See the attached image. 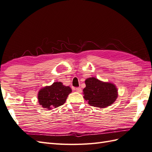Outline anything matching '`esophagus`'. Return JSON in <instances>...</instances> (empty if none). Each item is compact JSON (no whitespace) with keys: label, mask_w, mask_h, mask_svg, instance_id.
I'll return each instance as SVG.
<instances>
[{"label":"esophagus","mask_w":152,"mask_h":152,"mask_svg":"<svg viewBox=\"0 0 152 152\" xmlns=\"http://www.w3.org/2000/svg\"><path fill=\"white\" fill-rule=\"evenodd\" d=\"M75 91L77 92H79V93H81V92H82V90H81V88L80 87H77L75 88Z\"/></svg>","instance_id":"1"}]
</instances>
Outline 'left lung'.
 <instances>
[{"label":"left lung","mask_w":152,"mask_h":152,"mask_svg":"<svg viewBox=\"0 0 152 152\" xmlns=\"http://www.w3.org/2000/svg\"><path fill=\"white\" fill-rule=\"evenodd\" d=\"M83 98L91 106L106 108L114 103L118 96V88L114 83L103 82L96 77L85 80Z\"/></svg>","instance_id":"8db88e82"}]
</instances>
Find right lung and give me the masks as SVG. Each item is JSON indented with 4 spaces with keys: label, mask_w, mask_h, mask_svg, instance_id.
I'll list each match as a JSON object with an SVG mask.
<instances>
[{
    "label": "right lung",
    "mask_w": 152,
    "mask_h": 152,
    "mask_svg": "<svg viewBox=\"0 0 152 152\" xmlns=\"http://www.w3.org/2000/svg\"><path fill=\"white\" fill-rule=\"evenodd\" d=\"M71 92V87L65 86L60 81L54 82L50 86H46L39 91V104L43 108L50 110L64 104Z\"/></svg>",
    "instance_id": "1"
}]
</instances>
